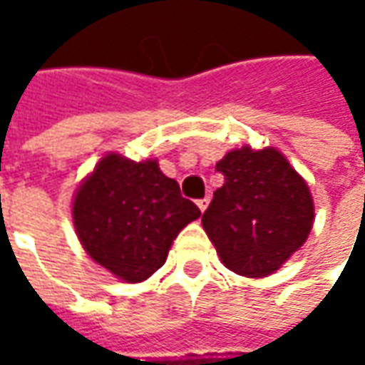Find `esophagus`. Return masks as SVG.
I'll list each match as a JSON object with an SVG mask.
<instances>
[{
  "instance_id": "esophagus-1",
  "label": "esophagus",
  "mask_w": 365,
  "mask_h": 365,
  "mask_svg": "<svg viewBox=\"0 0 365 365\" xmlns=\"http://www.w3.org/2000/svg\"><path fill=\"white\" fill-rule=\"evenodd\" d=\"M207 205H209V197H201V199H197V207H199V209H201V213H203V211H205Z\"/></svg>"
}]
</instances>
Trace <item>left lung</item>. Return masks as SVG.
<instances>
[{
	"instance_id": "8db88e82",
	"label": "left lung",
	"mask_w": 365,
	"mask_h": 365,
	"mask_svg": "<svg viewBox=\"0 0 365 365\" xmlns=\"http://www.w3.org/2000/svg\"><path fill=\"white\" fill-rule=\"evenodd\" d=\"M217 172L225 183L201 217L203 229L227 268L266 277L311 232L314 207L305 180L275 148L229 152Z\"/></svg>"
}]
</instances>
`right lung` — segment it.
<instances>
[{"instance_id": "add662e5", "label": "right lung", "mask_w": 365, "mask_h": 365, "mask_svg": "<svg viewBox=\"0 0 365 365\" xmlns=\"http://www.w3.org/2000/svg\"><path fill=\"white\" fill-rule=\"evenodd\" d=\"M74 227L91 258L128 283L164 266L178 232L201 211L156 160L105 156L76 193Z\"/></svg>"}]
</instances>
